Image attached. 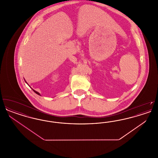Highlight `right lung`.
Listing matches in <instances>:
<instances>
[{
	"label": "right lung",
	"instance_id": "add662e5",
	"mask_svg": "<svg viewBox=\"0 0 158 158\" xmlns=\"http://www.w3.org/2000/svg\"><path fill=\"white\" fill-rule=\"evenodd\" d=\"M25 82L27 83V82H26V81H25ZM27 84H28V83H27ZM32 89V90H33V91H34V92H35V93H36V94H38V95H40V93H39V92H37V91H36V90H34V89Z\"/></svg>",
	"mask_w": 158,
	"mask_h": 158
}]
</instances>
